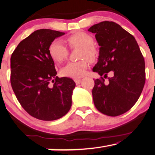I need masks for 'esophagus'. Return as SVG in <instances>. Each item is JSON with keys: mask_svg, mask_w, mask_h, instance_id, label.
Instances as JSON below:
<instances>
[{"mask_svg": "<svg viewBox=\"0 0 155 155\" xmlns=\"http://www.w3.org/2000/svg\"><path fill=\"white\" fill-rule=\"evenodd\" d=\"M74 81H75L76 84H80V82H81V80L78 79V78H75V79H74Z\"/></svg>", "mask_w": 155, "mask_h": 155, "instance_id": "1", "label": "esophagus"}]
</instances>
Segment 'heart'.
Instances as JSON below:
<instances>
[{
	"label": "heart",
	"instance_id": "heart-1",
	"mask_svg": "<svg viewBox=\"0 0 155 155\" xmlns=\"http://www.w3.org/2000/svg\"><path fill=\"white\" fill-rule=\"evenodd\" d=\"M66 41L71 49H80L79 58L82 59L78 61L69 62L61 70L63 75L66 77L78 78L86 73L88 61L94 62L99 56V50L94 45V38L87 33L79 31L69 35ZM49 54L54 61L61 63L67 59L68 50L64 45L58 40L51 42L48 48ZM85 58H87L85 60Z\"/></svg>",
	"mask_w": 155,
	"mask_h": 155
}]
</instances>
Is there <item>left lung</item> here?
<instances>
[{
	"mask_svg": "<svg viewBox=\"0 0 155 155\" xmlns=\"http://www.w3.org/2000/svg\"><path fill=\"white\" fill-rule=\"evenodd\" d=\"M95 33L101 46L94 72L101 75L94 80L92 96L96 109L116 117L129 110L140 97L145 82V60L133 35L114 21H104L88 29ZM111 72L113 76L105 82Z\"/></svg>",
	"mask_w": 155,
	"mask_h": 155,
	"instance_id": "8db88e82",
	"label": "left lung"
}]
</instances>
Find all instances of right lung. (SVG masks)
<instances>
[{
    "instance_id": "right-lung-1",
    "label": "right lung",
    "mask_w": 155,
    "mask_h": 155,
    "mask_svg": "<svg viewBox=\"0 0 155 155\" xmlns=\"http://www.w3.org/2000/svg\"><path fill=\"white\" fill-rule=\"evenodd\" d=\"M65 33L40 29L21 40L10 59V83L21 107L33 117L52 121L68 113L75 83L58 78L48 48ZM53 84H51V83Z\"/></svg>"
}]
</instances>
